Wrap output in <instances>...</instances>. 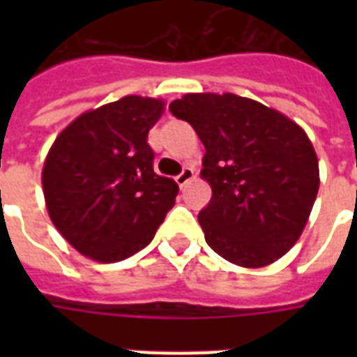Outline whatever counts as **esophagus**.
Instances as JSON below:
<instances>
[{"mask_svg": "<svg viewBox=\"0 0 357 357\" xmlns=\"http://www.w3.org/2000/svg\"><path fill=\"white\" fill-rule=\"evenodd\" d=\"M192 179H195V170H192V168H190V167H185L183 172L179 174L178 178H176V183H178L179 187H181V189H183L185 185L190 183Z\"/></svg>", "mask_w": 357, "mask_h": 357, "instance_id": "34e87169", "label": "esophagus"}]
</instances>
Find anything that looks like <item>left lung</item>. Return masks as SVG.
<instances>
[{
  "instance_id": "1",
  "label": "left lung",
  "mask_w": 357,
  "mask_h": 357,
  "mask_svg": "<svg viewBox=\"0 0 357 357\" xmlns=\"http://www.w3.org/2000/svg\"><path fill=\"white\" fill-rule=\"evenodd\" d=\"M206 148L202 179L213 196L198 215L207 244L246 268L293 248L319 192V159L298 123L231 92H190L170 103Z\"/></svg>"
}]
</instances>
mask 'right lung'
I'll return each mask as SVG.
<instances>
[{"mask_svg":"<svg viewBox=\"0 0 357 357\" xmlns=\"http://www.w3.org/2000/svg\"><path fill=\"white\" fill-rule=\"evenodd\" d=\"M159 98L123 96L79 114L57 135L42 168L47 215L79 254L116 263L151 243L178 185L153 172L150 129Z\"/></svg>","mask_w":357,"mask_h":357,"instance_id":"add662e5","label":"right lung"}]
</instances>
